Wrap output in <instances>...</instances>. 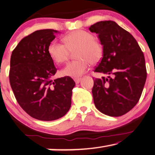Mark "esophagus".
<instances>
[{"instance_id":"obj_1","label":"esophagus","mask_w":155,"mask_h":155,"mask_svg":"<svg viewBox=\"0 0 155 155\" xmlns=\"http://www.w3.org/2000/svg\"><path fill=\"white\" fill-rule=\"evenodd\" d=\"M74 81H75V82L76 83V84H78L80 82V80H81V79L80 78H74Z\"/></svg>"}]
</instances>
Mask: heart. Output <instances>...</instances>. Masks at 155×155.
<instances>
[{"mask_svg":"<svg viewBox=\"0 0 155 155\" xmlns=\"http://www.w3.org/2000/svg\"><path fill=\"white\" fill-rule=\"evenodd\" d=\"M64 44L57 41L50 42L48 53L57 64H63L68 60L71 52L76 50L77 60L68 63L61 73L65 76L78 78L86 73L89 63L96 64L101 61L104 55V46L95 39V36L88 31L80 30L66 35Z\"/></svg>","mask_w":155,"mask_h":155,"instance_id":"obj_1","label":"heart"}]
</instances>
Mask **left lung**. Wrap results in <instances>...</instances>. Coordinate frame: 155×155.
I'll return each instance as SVG.
<instances>
[{
	"label": "left lung",
	"mask_w": 155,
	"mask_h": 155,
	"mask_svg": "<svg viewBox=\"0 0 155 155\" xmlns=\"http://www.w3.org/2000/svg\"><path fill=\"white\" fill-rule=\"evenodd\" d=\"M89 31L97 33L104 55L94 72L108 75L94 80L95 106L111 117H120L137 104L147 78L144 54L131 33L113 21L93 24Z\"/></svg>",
	"instance_id": "8db88e82"
}]
</instances>
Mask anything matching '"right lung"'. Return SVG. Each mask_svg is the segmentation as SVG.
<instances>
[{
	"label": "right lung",
	"mask_w": 155,
	"mask_h": 155,
	"mask_svg": "<svg viewBox=\"0 0 155 155\" xmlns=\"http://www.w3.org/2000/svg\"><path fill=\"white\" fill-rule=\"evenodd\" d=\"M57 31L43 29L24 37L12 51L9 79L17 101L36 120L62 117L71 105L75 82L69 76L52 80L57 69L48 47Z\"/></svg>",
	"instance_id": "add662e5"
}]
</instances>
